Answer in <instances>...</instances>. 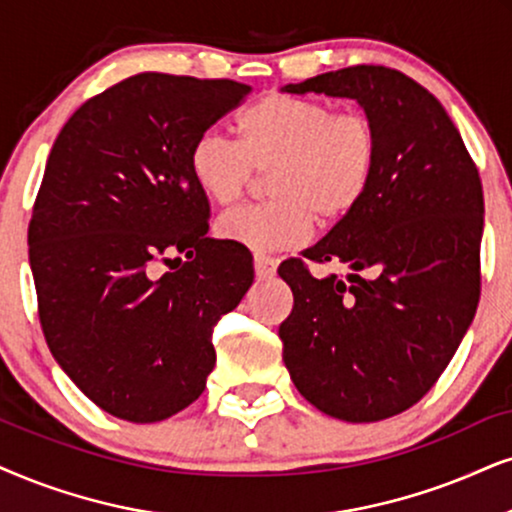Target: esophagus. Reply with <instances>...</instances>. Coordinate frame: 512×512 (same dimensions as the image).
I'll list each match as a JSON object with an SVG mask.
<instances>
[{"mask_svg":"<svg viewBox=\"0 0 512 512\" xmlns=\"http://www.w3.org/2000/svg\"><path fill=\"white\" fill-rule=\"evenodd\" d=\"M252 264H255V274H257V278H269V276H274L276 264H274V260H271V257H267V255H255V260H252Z\"/></svg>","mask_w":512,"mask_h":512,"instance_id":"obj_1","label":"esophagus"}]
</instances>
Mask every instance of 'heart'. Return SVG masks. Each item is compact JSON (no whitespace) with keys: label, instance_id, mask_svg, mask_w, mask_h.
<instances>
[{"label":"heart","instance_id":"obj_1","mask_svg":"<svg viewBox=\"0 0 512 512\" xmlns=\"http://www.w3.org/2000/svg\"><path fill=\"white\" fill-rule=\"evenodd\" d=\"M236 129L238 144L208 129L189 151L198 191L222 208L243 196L255 172H269V203L217 219L224 241L260 255L297 248L307 241L312 219L321 226L342 222L371 189L378 132L364 113L271 94L243 111Z\"/></svg>","mask_w":512,"mask_h":512}]
</instances>
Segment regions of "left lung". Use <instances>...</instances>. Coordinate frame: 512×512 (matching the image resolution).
Masks as SVG:
<instances>
[{
  "label": "left lung",
  "instance_id": "8db88e82",
  "mask_svg": "<svg viewBox=\"0 0 512 512\" xmlns=\"http://www.w3.org/2000/svg\"><path fill=\"white\" fill-rule=\"evenodd\" d=\"M283 92L354 99L378 132L359 208L302 252L347 264V278H314L302 260L278 267L295 297L278 328L295 387L328 416L375 423L423 399L468 333L480 302V174L442 103L399 70L352 66Z\"/></svg>",
  "mask_w": 512,
  "mask_h": 512
}]
</instances>
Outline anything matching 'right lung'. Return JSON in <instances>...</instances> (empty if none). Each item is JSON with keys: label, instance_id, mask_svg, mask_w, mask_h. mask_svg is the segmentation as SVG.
I'll list each match as a JSON object with an SVG mask.
<instances>
[{"label": "right lung", "instance_id": "add662e5", "mask_svg": "<svg viewBox=\"0 0 512 512\" xmlns=\"http://www.w3.org/2000/svg\"><path fill=\"white\" fill-rule=\"evenodd\" d=\"M250 92L132 75L82 103L51 148L28 229L40 323L56 364L115 418L193 404L215 368L212 326L252 286V257L208 236L189 170L193 141ZM172 254L187 262L171 268ZM160 259L171 271L155 277Z\"/></svg>", "mask_w": 512, "mask_h": 512}]
</instances>
